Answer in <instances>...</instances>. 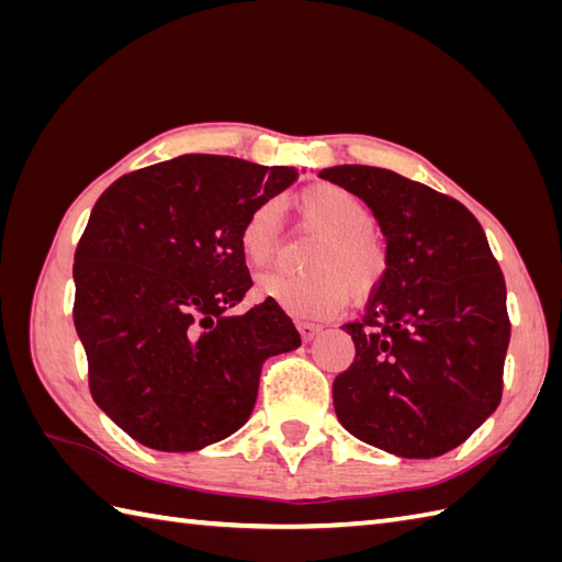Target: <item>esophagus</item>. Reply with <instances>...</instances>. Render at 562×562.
<instances>
[{
	"label": "esophagus",
	"mask_w": 562,
	"mask_h": 562,
	"mask_svg": "<svg viewBox=\"0 0 562 562\" xmlns=\"http://www.w3.org/2000/svg\"><path fill=\"white\" fill-rule=\"evenodd\" d=\"M296 330H300L302 340H314L318 333H321V326L318 324H312V321H296Z\"/></svg>",
	"instance_id": "1"
}]
</instances>
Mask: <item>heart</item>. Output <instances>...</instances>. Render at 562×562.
Masks as SVG:
<instances>
[{
	"mask_svg": "<svg viewBox=\"0 0 562 562\" xmlns=\"http://www.w3.org/2000/svg\"><path fill=\"white\" fill-rule=\"evenodd\" d=\"M306 232L318 234L308 248L304 274L270 272L258 280V294L300 318L336 314L345 300L364 302L384 284L391 268L386 238L376 232L374 212L352 190L336 183L304 188L294 198ZM280 210L260 202L238 226V248L250 266L262 268L280 250Z\"/></svg>",
	"mask_w": 562,
	"mask_h": 562,
	"instance_id": "heart-1",
	"label": "heart"
}]
</instances>
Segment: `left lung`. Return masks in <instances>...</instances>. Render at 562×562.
I'll return each mask as SVG.
<instances>
[{"instance_id": "left-lung-1", "label": "left lung", "mask_w": 562, "mask_h": 562, "mask_svg": "<svg viewBox=\"0 0 562 562\" xmlns=\"http://www.w3.org/2000/svg\"><path fill=\"white\" fill-rule=\"evenodd\" d=\"M318 176L372 207L391 250L364 316L342 326L355 362L333 381L338 420L396 457H441L503 398L512 328L503 270L459 200L376 166Z\"/></svg>"}]
</instances>
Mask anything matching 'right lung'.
<instances>
[{"instance_id": "add662e5", "label": "right lung", "mask_w": 562, "mask_h": 562, "mask_svg": "<svg viewBox=\"0 0 562 562\" xmlns=\"http://www.w3.org/2000/svg\"><path fill=\"white\" fill-rule=\"evenodd\" d=\"M300 171L183 154L105 190L75 250V328L89 391L157 451H198L254 413L262 362L302 345L274 302L232 316L254 288L238 226Z\"/></svg>"}]
</instances>
